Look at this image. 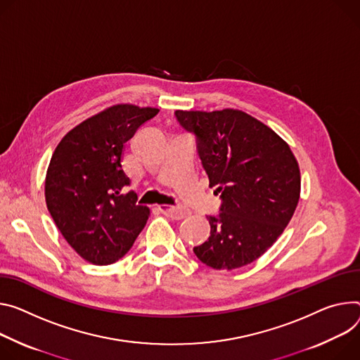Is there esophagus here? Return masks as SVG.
I'll return each instance as SVG.
<instances>
[{
  "mask_svg": "<svg viewBox=\"0 0 360 360\" xmlns=\"http://www.w3.org/2000/svg\"><path fill=\"white\" fill-rule=\"evenodd\" d=\"M159 211H160L163 215H167V217H169V218H172V219H182V218H185V217L188 215V212H186L184 208H179V207L160 205V207H159Z\"/></svg>",
  "mask_w": 360,
  "mask_h": 360,
  "instance_id": "34e87169",
  "label": "esophagus"
}]
</instances>
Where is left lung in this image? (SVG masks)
Returning <instances> with one entry per match:
<instances>
[{
  "mask_svg": "<svg viewBox=\"0 0 360 360\" xmlns=\"http://www.w3.org/2000/svg\"><path fill=\"white\" fill-rule=\"evenodd\" d=\"M179 124L217 186L221 207L208 215V240L193 247L204 264L234 270L263 255L281 236L300 198V169L290 146L269 126L234 109L176 110Z\"/></svg>",
  "mask_w": 360,
  "mask_h": 360,
  "instance_id": "obj_1",
  "label": "left lung"
}]
</instances>
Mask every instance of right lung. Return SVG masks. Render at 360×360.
<instances>
[{"mask_svg": "<svg viewBox=\"0 0 360 360\" xmlns=\"http://www.w3.org/2000/svg\"><path fill=\"white\" fill-rule=\"evenodd\" d=\"M158 109L116 105L77 124L57 145L46 175V202L61 236L86 261L108 266L143 230L149 208L136 204L122 169L124 143Z\"/></svg>", "mask_w": 360, "mask_h": 360, "instance_id": "add662e5", "label": "right lung"}]
</instances>
